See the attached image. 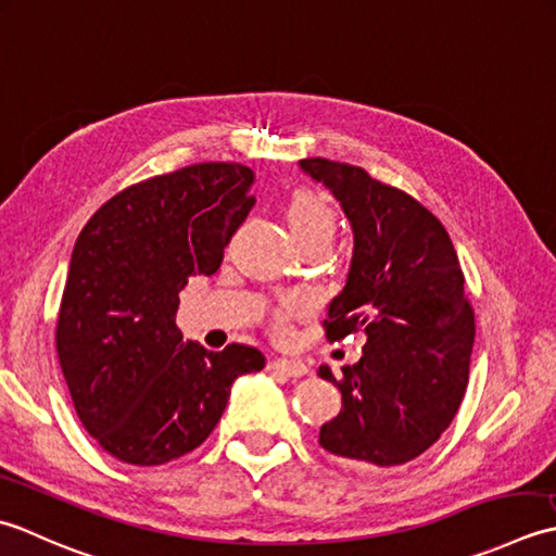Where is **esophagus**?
<instances>
[{"label": "esophagus", "instance_id": "34e87169", "mask_svg": "<svg viewBox=\"0 0 556 556\" xmlns=\"http://www.w3.org/2000/svg\"><path fill=\"white\" fill-rule=\"evenodd\" d=\"M270 369L286 374V377H302V374L309 371L302 359H288V357H276L270 362Z\"/></svg>", "mask_w": 556, "mask_h": 556}]
</instances>
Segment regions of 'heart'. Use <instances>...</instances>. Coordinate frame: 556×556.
<instances>
[{
	"instance_id": "b5f03b06",
	"label": "heart",
	"mask_w": 556,
	"mask_h": 556,
	"mask_svg": "<svg viewBox=\"0 0 556 556\" xmlns=\"http://www.w3.org/2000/svg\"><path fill=\"white\" fill-rule=\"evenodd\" d=\"M286 218L298 242L309 237H333L336 232V213L321 194L312 189H298L286 206Z\"/></svg>"
}]
</instances>
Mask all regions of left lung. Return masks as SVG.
<instances>
[{"label": "left lung", "mask_w": 556, "mask_h": 556, "mask_svg": "<svg viewBox=\"0 0 556 556\" xmlns=\"http://www.w3.org/2000/svg\"><path fill=\"white\" fill-rule=\"evenodd\" d=\"M298 165L331 191L353 228L348 278L328 302L326 336H367L343 379L319 367L343 401L321 425L319 444L350 463L403 466L444 434L468 387L475 319L456 249L432 213L362 167L326 157Z\"/></svg>", "instance_id": "8db88e82"}]
</instances>
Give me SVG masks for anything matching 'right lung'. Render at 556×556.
<instances>
[{
	"instance_id": "add662e5",
	"label": "right lung",
	"mask_w": 556,
	"mask_h": 556,
	"mask_svg": "<svg viewBox=\"0 0 556 556\" xmlns=\"http://www.w3.org/2000/svg\"><path fill=\"white\" fill-rule=\"evenodd\" d=\"M254 169L199 163L112 197L74 244L56 355L86 432L131 466H161L208 439L237 377L266 357L187 341L175 324L191 276H213L254 206Z\"/></svg>"
}]
</instances>
